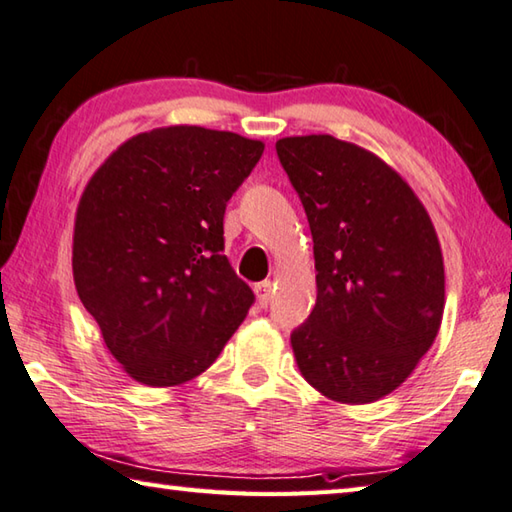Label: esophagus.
Returning a JSON list of instances; mask_svg holds the SVG:
<instances>
[{
  "label": "esophagus",
  "instance_id": "34e87169",
  "mask_svg": "<svg viewBox=\"0 0 512 512\" xmlns=\"http://www.w3.org/2000/svg\"><path fill=\"white\" fill-rule=\"evenodd\" d=\"M255 293H257V304L262 306V309H266V306L271 304V300H273V282L271 280L259 282L255 286Z\"/></svg>",
  "mask_w": 512,
  "mask_h": 512
}]
</instances>
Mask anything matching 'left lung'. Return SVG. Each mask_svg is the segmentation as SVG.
Masks as SVG:
<instances>
[{
	"label": "left lung",
	"mask_w": 512,
	"mask_h": 512,
	"mask_svg": "<svg viewBox=\"0 0 512 512\" xmlns=\"http://www.w3.org/2000/svg\"><path fill=\"white\" fill-rule=\"evenodd\" d=\"M313 235L318 297L291 345L306 383L336 403L392 394L439 333L441 244L414 190L383 159L329 134L275 143Z\"/></svg>",
	"instance_id": "8db88e82"
}]
</instances>
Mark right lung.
Masks as SVG:
<instances>
[{"label":"right lung","mask_w":512,"mask_h":512,"mask_svg":"<svg viewBox=\"0 0 512 512\" xmlns=\"http://www.w3.org/2000/svg\"><path fill=\"white\" fill-rule=\"evenodd\" d=\"M264 143L197 125L136 134L82 192L73 282L136 383L203 374L255 295L224 255V215Z\"/></svg>","instance_id":"1"}]
</instances>
